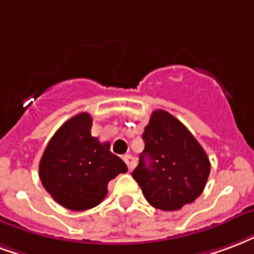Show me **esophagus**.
Returning <instances> with one entry per match:
<instances>
[{"label": "esophagus", "instance_id": "1", "mask_svg": "<svg viewBox=\"0 0 254 254\" xmlns=\"http://www.w3.org/2000/svg\"><path fill=\"white\" fill-rule=\"evenodd\" d=\"M124 161L127 163V170L129 171H132L134 167H136V159L133 157V156L130 155H127V156H124Z\"/></svg>", "mask_w": 254, "mask_h": 254}]
</instances>
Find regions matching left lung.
Returning a JSON list of instances; mask_svg holds the SVG:
<instances>
[{
    "label": "left lung",
    "instance_id": "left-lung-1",
    "mask_svg": "<svg viewBox=\"0 0 254 254\" xmlns=\"http://www.w3.org/2000/svg\"><path fill=\"white\" fill-rule=\"evenodd\" d=\"M144 152L132 172L155 208L176 211L203 192L210 160L189 129L165 110L152 113L144 129Z\"/></svg>",
    "mask_w": 254,
    "mask_h": 254
}]
</instances>
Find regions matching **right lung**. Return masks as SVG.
<instances>
[{
    "mask_svg": "<svg viewBox=\"0 0 254 254\" xmlns=\"http://www.w3.org/2000/svg\"><path fill=\"white\" fill-rule=\"evenodd\" d=\"M89 113L76 114L56 130L41 156L39 176L47 192L63 207H95L108 194L109 182L125 174L127 164L110 152L109 142L91 136Z\"/></svg>",
    "mask_w": 254,
    "mask_h": 254,
    "instance_id": "obj_1",
    "label": "right lung"
}]
</instances>
